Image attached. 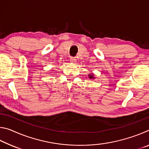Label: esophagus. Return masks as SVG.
<instances>
[{
    "label": "esophagus",
    "instance_id": "esophagus-1",
    "mask_svg": "<svg viewBox=\"0 0 149 149\" xmlns=\"http://www.w3.org/2000/svg\"><path fill=\"white\" fill-rule=\"evenodd\" d=\"M70 62H72V63L76 62V59H75V58H74V57H72L71 58H70Z\"/></svg>",
    "mask_w": 149,
    "mask_h": 149
}]
</instances>
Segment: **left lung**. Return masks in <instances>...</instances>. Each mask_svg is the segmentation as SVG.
Returning a JSON list of instances; mask_svg holds the SVG:
<instances>
[{"instance_id": "8db88e82", "label": "left lung", "mask_w": 149, "mask_h": 149, "mask_svg": "<svg viewBox=\"0 0 149 149\" xmlns=\"http://www.w3.org/2000/svg\"><path fill=\"white\" fill-rule=\"evenodd\" d=\"M93 74H89V79H93V78H94V77H93Z\"/></svg>"}]
</instances>
